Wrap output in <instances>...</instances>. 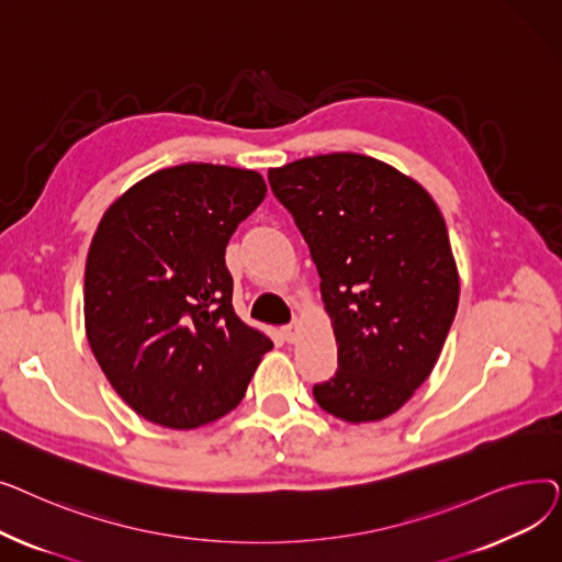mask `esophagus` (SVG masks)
Returning a JSON list of instances; mask_svg holds the SVG:
<instances>
[{"instance_id": "34e87169", "label": "esophagus", "mask_w": 562, "mask_h": 562, "mask_svg": "<svg viewBox=\"0 0 562 562\" xmlns=\"http://www.w3.org/2000/svg\"><path fill=\"white\" fill-rule=\"evenodd\" d=\"M296 337H299V326H296V323H289V326H282V339L286 344H293V341H296Z\"/></svg>"}]
</instances>
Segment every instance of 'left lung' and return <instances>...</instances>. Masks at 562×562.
Masks as SVG:
<instances>
[{"label":"left lung","instance_id":"obj_1","mask_svg":"<svg viewBox=\"0 0 562 562\" xmlns=\"http://www.w3.org/2000/svg\"><path fill=\"white\" fill-rule=\"evenodd\" d=\"M321 276L337 373L316 403L350 422L390 417L430 375L456 318L460 280L432 198L378 159L333 153L269 170Z\"/></svg>","mask_w":562,"mask_h":562}]
</instances>
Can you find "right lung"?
<instances>
[{"label":"right lung","instance_id":"1","mask_svg":"<svg viewBox=\"0 0 562 562\" xmlns=\"http://www.w3.org/2000/svg\"><path fill=\"white\" fill-rule=\"evenodd\" d=\"M266 195L255 170L164 168L102 216L86 259V335L147 422L191 430L241 403L273 341L232 307L225 248Z\"/></svg>","mask_w":562,"mask_h":562}]
</instances>
